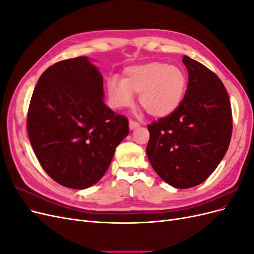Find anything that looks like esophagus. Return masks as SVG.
I'll list each match as a JSON object with an SVG mask.
<instances>
[{"label": "esophagus", "instance_id": "esophagus-1", "mask_svg": "<svg viewBox=\"0 0 254 254\" xmlns=\"http://www.w3.org/2000/svg\"><path fill=\"white\" fill-rule=\"evenodd\" d=\"M139 126H140V124L137 122H135L133 120H130L129 121V128H130V130H133V129L137 128Z\"/></svg>", "mask_w": 254, "mask_h": 254}]
</instances>
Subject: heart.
Masks as SVG:
<instances>
[{
  "instance_id": "1",
  "label": "heart",
  "mask_w": 254,
  "mask_h": 254,
  "mask_svg": "<svg viewBox=\"0 0 254 254\" xmlns=\"http://www.w3.org/2000/svg\"><path fill=\"white\" fill-rule=\"evenodd\" d=\"M188 77L183 68L153 61L125 68L123 79L111 77L107 82L110 105L114 109L128 108L134 102V93L148 114L164 118L172 114L183 101Z\"/></svg>"
}]
</instances>
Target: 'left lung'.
Returning a JSON list of instances; mask_svg holds the SVG:
<instances>
[{
    "label": "left lung",
    "mask_w": 254,
    "mask_h": 254,
    "mask_svg": "<svg viewBox=\"0 0 254 254\" xmlns=\"http://www.w3.org/2000/svg\"><path fill=\"white\" fill-rule=\"evenodd\" d=\"M189 83L180 106L147 126L146 153L153 170L177 189L205 181L226 155L232 135V110L218 76L183 56Z\"/></svg>",
    "instance_id": "8db88e82"
}]
</instances>
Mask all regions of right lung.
Masks as SVG:
<instances>
[{"label": "right lung", "instance_id": "right-lung-1", "mask_svg": "<svg viewBox=\"0 0 254 254\" xmlns=\"http://www.w3.org/2000/svg\"><path fill=\"white\" fill-rule=\"evenodd\" d=\"M103 98V76L83 56L51 65L37 82L28 137L45 173L61 186L82 190L101 180L129 133L128 119Z\"/></svg>", "mask_w": 254, "mask_h": 254}]
</instances>
